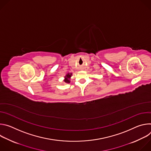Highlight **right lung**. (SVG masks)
<instances>
[{
    "label": "right lung",
    "instance_id": "1",
    "mask_svg": "<svg viewBox=\"0 0 151 151\" xmlns=\"http://www.w3.org/2000/svg\"><path fill=\"white\" fill-rule=\"evenodd\" d=\"M72 75V73H68L67 75H66V76H64V82L65 83H70V78Z\"/></svg>",
    "mask_w": 151,
    "mask_h": 151
}]
</instances>
